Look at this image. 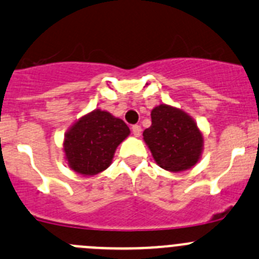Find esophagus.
I'll return each mask as SVG.
<instances>
[{"mask_svg":"<svg viewBox=\"0 0 259 259\" xmlns=\"http://www.w3.org/2000/svg\"><path fill=\"white\" fill-rule=\"evenodd\" d=\"M141 125L140 124H135V125H132V132H134V135L136 137H140L141 136Z\"/></svg>","mask_w":259,"mask_h":259,"instance_id":"1","label":"esophagus"}]
</instances>
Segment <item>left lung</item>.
I'll use <instances>...</instances> for the list:
<instances>
[{
  "label": "left lung",
  "instance_id": "obj_1",
  "mask_svg": "<svg viewBox=\"0 0 259 259\" xmlns=\"http://www.w3.org/2000/svg\"><path fill=\"white\" fill-rule=\"evenodd\" d=\"M155 161L169 171L192 168L198 161L203 137L183 110L160 104L151 112V125L144 131Z\"/></svg>",
  "mask_w": 259,
  "mask_h": 259
}]
</instances>
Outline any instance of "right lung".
Returning <instances> with one entry per match:
<instances>
[{
	"label": "right lung",
	"mask_w": 259,
	"mask_h": 259,
	"mask_svg": "<svg viewBox=\"0 0 259 259\" xmlns=\"http://www.w3.org/2000/svg\"><path fill=\"white\" fill-rule=\"evenodd\" d=\"M128 135V125L110 113L99 109L89 113L66 134L63 150L68 166L82 176L105 170L118 145Z\"/></svg>",
	"instance_id": "obj_1"
}]
</instances>
